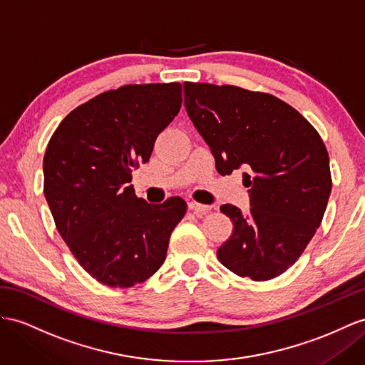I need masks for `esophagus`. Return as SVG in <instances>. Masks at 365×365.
Returning a JSON list of instances; mask_svg holds the SVG:
<instances>
[{"instance_id": "obj_1", "label": "esophagus", "mask_w": 365, "mask_h": 365, "mask_svg": "<svg viewBox=\"0 0 365 365\" xmlns=\"http://www.w3.org/2000/svg\"><path fill=\"white\" fill-rule=\"evenodd\" d=\"M188 208L191 211H194L195 214H197V216H202V214H207L211 210L210 205H202V203H197V202H190L188 203Z\"/></svg>"}]
</instances>
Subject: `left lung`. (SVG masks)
Returning a JSON list of instances; mask_svg holds the SVG:
<instances>
[{
	"label": "left lung",
	"mask_w": 365,
	"mask_h": 365,
	"mask_svg": "<svg viewBox=\"0 0 365 365\" xmlns=\"http://www.w3.org/2000/svg\"><path fill=\"white\" fill-rule=\"evenodd\" d=\"M185 108L210 146L217 171L244 168L250 212L222 205L232 235L217 250L240 277L273 279L304 253L331 192L329 153L299 112L269 93L183 83Z\"/></svg>",
	"instance_id": "1"
}]
</instances>
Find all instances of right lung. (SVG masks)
<instances>
[{
    "label": "right lung",
    "instance_id": "right-lung-1",
    "mask_svg": "<svg viewBox=\"0 0 365 365\" xmlns=\"http://www.w3.org/2000/svg\"><path fill=\"white\" fill-rule=\"evenodd\" d=\"M180 106V83L126 85L73 109L49 140L44 197L73 257L103 285L145 282L165 262L186 203L138 199L130 173Z\"/></svg>",
    "mask_w": 365,
    "mask_h": 365
}]
</instances>
